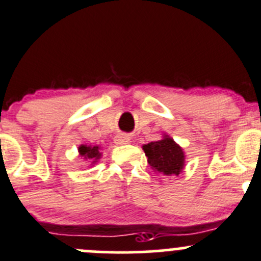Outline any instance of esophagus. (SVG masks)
Returning a JSON list of instances; mask_svg holds the SVG:
<instances>
[{
    "label": "esophagus",
    "instance_id": "1",
    "mask_svg": "<svg viewBox=\"0 0 261 261\" xmlns=\"http://www.w3.org/2000/svg\"><path fill=\"white\" fill-rule=\"evenodd\" d=\"M114 141L117 144H127L129 143L130 137L128 136V134H118V136L115 137Z\"/></svg>",
    "mask_w": 261,
    "mask_h": 261
}]
</instances>
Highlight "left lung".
I'll list each match as a JSON object with an SVG mask.
<instances>
[{"mask_svg":"<svg viewBox=\"0 0 261 261\" xmlns=\"http://www.w3.org/2000/svg\"><path fill=\"white\" fill-rule=\"evenodd\" d=\"M143 151L149 166L154 171L170 176L179 175L184 169L185 156L181 147L169 136H164L160 141L144 144Z\"/></svg>","mask_w":261,"mask_h":261,"instance_id":"left-lung-1","label":"left lung"}]
</instances>
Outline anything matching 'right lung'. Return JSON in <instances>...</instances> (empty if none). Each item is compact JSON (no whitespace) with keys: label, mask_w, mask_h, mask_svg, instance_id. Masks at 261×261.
<instances>
[{"label":"right lung","mask_w":261,"mask_h":261,"mask_svg":"<svg viewBox=\"0 0 261 261\" xmlns=\"http://www.w3.org/2000/svg\"><path fill=\"white\" fill-rule=\"evenodd\" d=\"M79 152L80 156L85 157V160L91 161V164L97 162V160L101 157L99 146H85V144H81V146L79 147Z\"/></svg>","instance_id":"right-lung-1"}]
</instances>
